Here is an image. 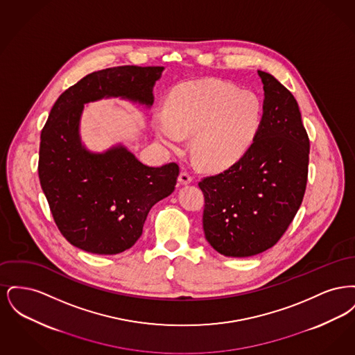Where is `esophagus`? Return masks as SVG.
<instances>
[{
  "label": "esophagus",
  "instance_id": "obj_1",
  "mask_svg": "<svg viewBox=\"0 0 355 355\" xmlns=\"http://www.w3.org/2000/svg\"><path fill=\"white\" fill-rule=\"evenodd\" d=\"M191 181H193V177L190 175V173L181 171V174H180V177H178V182H180L181 185H187V184H190Z\"/></svg>",
  "mask_w": 355,
  "mask_h": 355
}]
</instances>
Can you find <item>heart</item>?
Returning a JSON list of instances; mask_svg holds the SVG:
<instances>
[{
    "instance_id": "b5f03b06",
    "label": "heart",
    "mask_w": 355,
    "mask_h": 355,
    "mask_svg": "<svg viewBox=\"0 0 355 355\" xmlns=\"http://www.w3.org/2000/svg\"><path fill=\"white\" fill-rule=\"evenodd\" d=\"M262 102L250 90L220 80L177 86L168 97L165 114L155 119L162 144L177 148L190 137V152L205 169H226L238 162L258 133Z\"/></svg>"
}]
</instances>
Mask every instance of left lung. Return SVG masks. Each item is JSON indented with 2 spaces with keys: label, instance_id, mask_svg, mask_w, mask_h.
<instances>
[{
  "label": "left lung",
  "instance_id": "obj_1",
  "mask_svg": "<svg viewBox=\"0 0 355 355\" xmlns=\"http://www.w3.org/2000/svg\"><path fill=\"white\" fill-rule=\"evenodd\" d=\"M258 74L265 100L253 145L229 169L198 182L205 238L226 257L272 248L294 220L307 182L310 141L298 103L271 74Z\"/></svg>",
  "mask_w": 355,
  "mask_h": 355
}]
</instances>
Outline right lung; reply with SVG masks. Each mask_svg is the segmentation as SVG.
<instances>
[{
  "label": "right lung",
  "mask_w": 355,
  "mask_h": 355,
  "mask_svg": "<svg viewBox=\"0 0 355 355\" xmlns=\"http://www.w3.org/2000/svg\"><path fill=\"white\" fill-rule=\"evenodd\" d=\"M164 67H116L87 74L51 107L40 142L38 177L51 216L73 246L112 255L130 249L153 206L174 191L180 168H150L123 146L90 153L80 139L84 103L122 97L150 106Z\"/></svg>",
  "instance_id": "right-lung-1"
}]
</instances>
